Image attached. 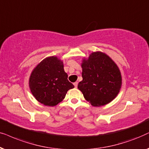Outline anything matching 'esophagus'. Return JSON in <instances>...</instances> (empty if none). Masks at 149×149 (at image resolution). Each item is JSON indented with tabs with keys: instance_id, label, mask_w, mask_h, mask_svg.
I'll use <instances>...</instances> for the list:
<instances>
[{
	"instance_id": "esophagus-1",
	"label": "esophagus",
	"mask_w": 149,
	"mask_h": 149,
	"mask_svg": "<svg viewBox=\"0 0 149 149\" xmlns=\"http://www.w3.org/2000/svg\"><path fill=\"white\" fill-rule=\"evenodd\" d=\"M78 83L77 82H76L73 83V85H74V86H75V87H76V88H77V86H78Z\"/></svg>"
}]
</instances>
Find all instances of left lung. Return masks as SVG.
<instances>
[{
    "instance_id": "left-lung-1",
    "label": "left lung",
    "mask_w": 149,
    "mask_h": 149,
    "mask_svg": "<svg viewBox=\"0 0 149 149\" xmlns=\"http://www.w3.org/2000/svg\"><path fill=\"white\" fill-rule=\"evenodd\" d=\"M82 80L78 88L93 106L108 104L117 96L122 85L121 73L112 58L102 52L82 60Z\"/></svg>"
}]
</instances>
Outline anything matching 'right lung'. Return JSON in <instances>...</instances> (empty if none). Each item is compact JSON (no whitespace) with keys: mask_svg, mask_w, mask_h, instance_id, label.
I'll return each instance as SVG.
<instances>
[{"mask_svg":"<svg viewBox=\"0 0 149 149\" xmlns=\"http://www.w3.org/2000/svg\"><path fill=\"white\" fill-rule=\"evenodd\" d=\"M67 78L63 61L56 56L47 57L32 71L29 87L39 102L55 106L62 102L69 89L74 88Z\"/></svg>","mask_w":149,"mask_h":149,"instance_id":"obj_1","label":"right lung"}]
</instances>
